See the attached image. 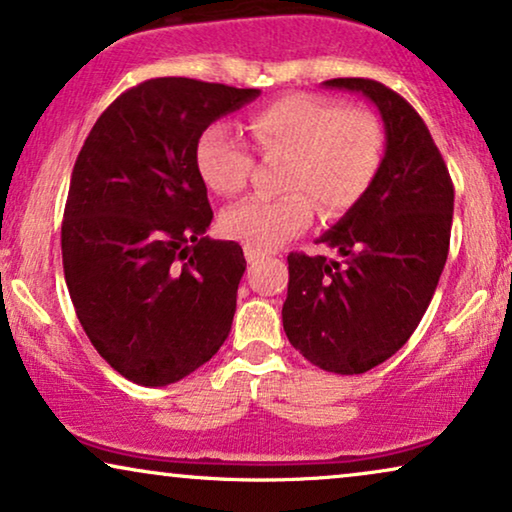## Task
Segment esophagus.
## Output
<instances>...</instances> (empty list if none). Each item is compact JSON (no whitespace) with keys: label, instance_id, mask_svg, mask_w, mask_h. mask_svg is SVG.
<instances>
[{"label":"esophagus","instance_id":"34e87169","mask_svg":"<svg viewBox=\"0 0 512 512\" xmlns=\"http://www.w3.org/2000/svg\"><path fill=\"white\" fill-rule=\"evenodd\" d=\"M244 256H247L249 265H256L258 261H263V258H265L263 251H254V249H244Z\"/></svg>","mask_w":512,"mask_h":512}]
</instances>
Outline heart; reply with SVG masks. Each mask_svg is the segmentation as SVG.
Instances as JSON below:
<instances>
[{
    "label": "heart",
    "instance_id": "b5f03b06",
    "mask_svg": "<svg viewBox=\"0 0 512 512\" xmlns=\"http://www.w3.org/2000/svg\"><path fill=\"white\" fill-rule=\"evenodd\" d=\"M249 132L263 156H286L284 198H249L221 214V230L247 249L270 251L312 223L313 198L324 214L361 200L384 156V130L375 114L314 95H289L254 111ZM195 167L209 191L237 195L254 158L228 125L214 123L195 142Z\"/></svg>",
    "mask_w": 512,
    "mask_h": 512
}]
</instances>
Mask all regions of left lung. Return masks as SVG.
<instances>
[{
    "label": "left lung",
    "mask_w": 512,
    "mask_h": 512,
    "mask_svg": "<svg viewBox=\"0 0 512 512\" xmlns=\"http://www.w3.org/2000/svg\"><path fill=\"white\" fill-rule=\"evenodd\" d=\"M375 104L384 123L380 172L319 237L335 258L289 254L286 338L307 361L359 375L401 349L429 307L450 251L454 186L422 116L373 79H331Z\"/></svg>",
    "instance_id": "left-lung-1"
}]
</instances>
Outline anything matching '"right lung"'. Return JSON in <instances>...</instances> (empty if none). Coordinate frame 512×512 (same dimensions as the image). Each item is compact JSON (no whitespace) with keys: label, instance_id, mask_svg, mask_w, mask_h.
Listing matches in <instances>:
<instances>
[{"label":"right lung","instance_id":"1","mask_svg":"<svg viewBox=\"0 0 512 512\" xmlns=\"http://www.w3.org/2000/svg\"><path fill=\"white\" fill-rule=\"evenodd\" d=\"M261 95L163 76L104 109L76 158L62 221L69 296L97 354L130 382L165 387L219 352L247 270L212 223L195 142Z\"/></svg>","mask_w":512,"mask_h":512}]
</instances>
